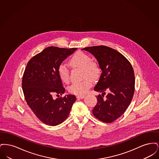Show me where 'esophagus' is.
Listing matches in <instances>:
<instances>
[{"label": "esophagus", "instance_id": "esophagus-1", "mask_svg": "<svg viewBox=\"0 0 159 159\" xmlns=\"http://www.w3.org/2000/svg\"><path fill=\"white\" fill-rule=\"evenodd\" d=\"M84 97H85L84 95H78V96H77V99H83Z\"/></svg>", "mask_w": 159, "mask_h": 159}]
</instances>
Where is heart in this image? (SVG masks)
Masks as SVG:
<instances>
[{"mask_svg": "<svg viewBox=\"0 0 159 159\" xmlns=\"http://www.w3.org/2000/svg\"><path fill=\"white\" fill-rule=\"evenodd\" d=\"M70 64L73 67L83 68L84 77H91L95 79L100 74V68L98 64L92 61L91 57L82 52H76L70 61ZM58 74L61 80L65 83L70 81V74L67 67L64 64H61L58 67ZM92 84V80L89 77L85 78L81 82H74L70 84L68 90L71 93L75 95L84 94Z\"/></svg>", "mask_w": 159, "mask_h": 159, "instance_id": "b5f03b06", "label": "heart"}]
</instances>
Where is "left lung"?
<instances>
[{
  "mask_svg": "<svg viewBox=\"0 0 159 159\" xmlns=\"http://www.w3.org/2000/svg\"><path fill=\"white\" fill-rule=\"evenodd\" d=\"M97 59L102 71L94 91L101 92L96 96L97 104L92 110L98 120L111 123L126 110L134 96L135 76L132 65L119 52L105 46L84 48ZM108 93L104 97L105 91Z\"/></svg>",
  "mask_w": 159,
  "mask_h": 159,
  "instance_id": "obj_1",
  "label": "left lung"
}]
</instances>
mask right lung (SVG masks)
Returning a JSON list of instances; mask_svg holds the SVG:
<instances>
[{"instance_id":"right-lung-1","label":"right lung","mask_w":159,"mask_h":159,"mask_svg":"<svg viewBox=\"0 0 159 159\" xmlns=\"http://www.w3.org/2000/svg\"><path fill=\"white\" fill-rule=\"evenodd\" d=\"M77 48L66 49L50 46L33 57L25 69L22 87L25 101L31 110L41 121L49 126H57L68 116L76 96L66 95L58 74L62 61Z\"/></svg>"}]
</instances>
